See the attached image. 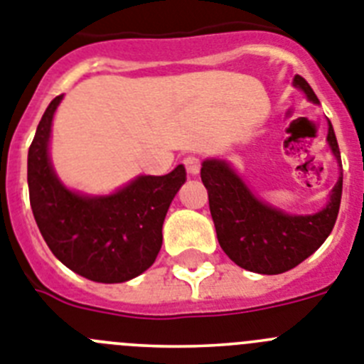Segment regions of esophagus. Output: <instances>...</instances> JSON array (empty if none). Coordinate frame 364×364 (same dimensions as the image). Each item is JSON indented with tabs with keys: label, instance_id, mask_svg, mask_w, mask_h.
Returning <instances> with one entry per match:
<instances>
[{
	"label": "esophagus",
	"instance_id": "esophagus-1",
	"mask_svg": "<svg viewBox=\"0 0 364 364\" xmlns=\"http://www.w3.org/2000/svg\"><path fill=\"white\" fill-rule=\"evenodd\" d=\"M183 163H185V168H186V172H188V173H192V176L200 173L201 161L198 159V157L188 156V157H185V161H183Z\"/></svg>",
	"mask_w": 364,
	"mask_h": 364
}]
</instances>
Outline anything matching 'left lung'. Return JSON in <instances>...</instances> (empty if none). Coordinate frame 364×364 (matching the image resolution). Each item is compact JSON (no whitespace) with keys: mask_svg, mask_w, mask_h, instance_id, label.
Segmentation results:
<instances>
[{"mask_svg":"<svg viewBox=\"0 0 364 364\" xmlns=\"http://www.w3.org/2000/svg\"><path fill=\"white\" fill-rule=\"evenodd\" d=\"M293 84L311 102L318 104L317 95L300 75H295ZM328 144L343 170L330 121ZM201 181L208 192V207L221 249L236 265L260 274L286 273L314 255L333 229L343 194L341 173L326 207L315 214L295 216L258 200L225 161H203Z\"/></svg>","mask_w":364,"mask_h":364,"instance_id":"1","label":"left lung"}]
</instances>
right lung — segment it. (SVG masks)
I'll return each mask as SVG.
<instances>
[{"label":"right lung","instance_id":"1","mask_svg":"<svg viewBox=\"0 0 364 364\" xmlns=\"http://www.w3.org/2000/svg\"><path fill=\"white\" fill-rule=\"evenodd\" d=\"M64 95L50 100L27 159L31 208L56 258L80 277L102 284L132 280L156 262L163 221L186 179L183 164L166 176H139L109 196L65 188L49 159L53 115Z\"/></svg>","mask_w":364,"mask_h":364}]
</instances>
